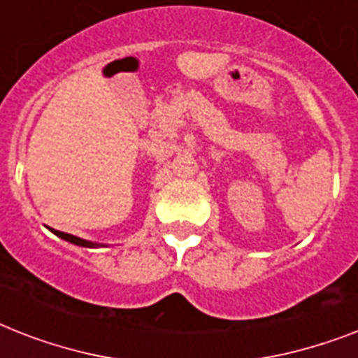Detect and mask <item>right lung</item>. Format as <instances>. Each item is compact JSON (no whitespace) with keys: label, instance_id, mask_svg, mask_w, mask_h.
Instances as JSON below:
<instances>
[{"label":"right lung","instance_id":"add662e5","mask_svg":"<svg viewBox=\"0 0 358 358\" xmlns=\"http://www.w3.org/2000/svg\"><path fill=\"white\" fill-rule=\"evenodd\" d=\"M53 234L59 236V238L64 239V241H69V243L78 245V247H87V249H98V247H106V245H102V243H94V241H89V239L78 238V236L66 234V232H59V230H53Z\"/></svg>","mask_w":358,"mask_h":358}]
</instances>
